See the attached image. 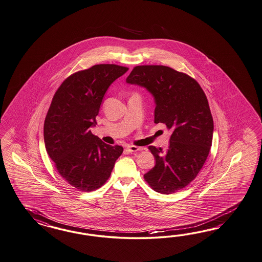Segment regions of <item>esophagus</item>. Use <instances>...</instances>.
I'll return each mask as SVG.
<instances>
[{
  "mask_svg": "<svg viewBox=\"0 0 262 262\" xmlns=\"http://www.w3.org/2000/svg\"><path fill=\"white\" fill-rule=\"evenodd\" d=\"M127 149L129 152H135V151L142 150V148L136 147V146H133V145H128V146H127Z\"/></svg>",
  "mask_w": 262,
  "mask_h": 262,
  "instance_id": "esophagus-1",
  "label": "esophagus"
}]
</instances>
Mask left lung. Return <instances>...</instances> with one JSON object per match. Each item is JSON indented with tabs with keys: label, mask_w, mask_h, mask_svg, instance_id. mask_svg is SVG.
Listing matches in <instances>:
<instances>
[{
	"label": "left lung",
	"mask_w": 262,
	"mask_h": 262,
	"mask_svg": "<svg viewBox=\"0 0 262 262\" xmlns=\"http://www.w3.org/2000/svg\"><path fill=\"white\" fill-rule=\"evenodd\" d=\"M127 83L152 94L155 123L172 129L167 151L149 146L156 166L144 179L163 194L180 191L196 177L212 146L213 120L206 94L196 80L166 66L135 67Z\"/></svg>",
	"instance_id": "obj_1"
}]
</instances>
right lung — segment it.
I'll return each instance as SVG.
<instances>
[{"mask_svg": "<svg viewBox=\"0 0 262 262\" xmlns=\"http://www.w3.org/2000/svg\"><path fill=\"white\" fill-rule=\"evenodd\" d=\"M118 64H94L67 78L58 88L43 124L48 155L59 174L78 191L99 189L111 177L115 161L123 152L90 130L106 90L127 72Z\"/></svg>", "mask_w": 262, "mask_h": 262, "instance_id": "obj_1", "label": "right lung"}]
</instances>
